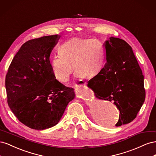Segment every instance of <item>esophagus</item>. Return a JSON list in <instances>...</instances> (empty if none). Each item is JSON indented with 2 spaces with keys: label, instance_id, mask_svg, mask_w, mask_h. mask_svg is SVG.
Returning a JSON list of instances; mask_svg holds the SVG:
<instances>
[{
  "label": "esophagus",
  "instance_id": "34e87169",
  "mask_svg": "<svg viewBox=\"0 0 156 156\" xmlns=\"http://www.w3.org/2000/svg\"><path fill=\"white\" fill-rule=\"evenodd\" d=\"M83 84H84V82L83 80H82V79L79 80V85L81 86V85H83Z\"/></svg>",
  "mask_w": 156,
  "mask_h": 156
}]
</instances>
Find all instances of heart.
Instances as JSON below:
<instances>
[{"mask_svg":"<svg viewBox=\"0 0 156 156\" xmlns=\"http://www.w3.org/2000/svg\"><path fill=\"white\" fill-rule=\"evenodd\" d=\"M59 55L51 61V69L55 79L66 83L73 67L75 77H93L105 64V50L97 39L73 37L65 41L59 48Z\"/></svg>","mask_w":156,"mask_h":156,"instance_id":"obj_1","label":"heart"}]
</instances>
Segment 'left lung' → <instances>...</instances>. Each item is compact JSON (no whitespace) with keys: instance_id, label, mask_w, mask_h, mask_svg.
<instances>
[{"instance_id":"left-lung-1","label":"left lung","mask_w":156,"mask_h":156,"mask_svg":"<svg viewBox=\"0 0 156 156\" xmlns=\"http://www.w3.org/2000/svg\"><path fill=\"white\" fill-rule=\"evenodd\" d=\"M106 63L88 82L97 98L112 101L120 111L119 127L133 121L145 100L144 76L131 47L111 37L104 45Z\"/></svg>"}]
</instances>
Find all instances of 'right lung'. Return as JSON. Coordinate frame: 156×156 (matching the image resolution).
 Listing matches in <instances>:
<instances>
[{
	"instance_id": "obj_1",
	"label": "right lung",
	"mask_w": 156,
	"mask_h": 156,
	"mask_svg": "<svg viewBox=\"0 0 156 156\" xmlns=\"http://www.w3.org/2000/svg\"><path fill=\"white\" fill-rule=\"evenodd\" d=\"M60 36H45L27 41L14 56L6 75L9 107L21 123L43 130L58 124L73 88L53 77L49 56Z\"/></svg>"
}]
</instances>
